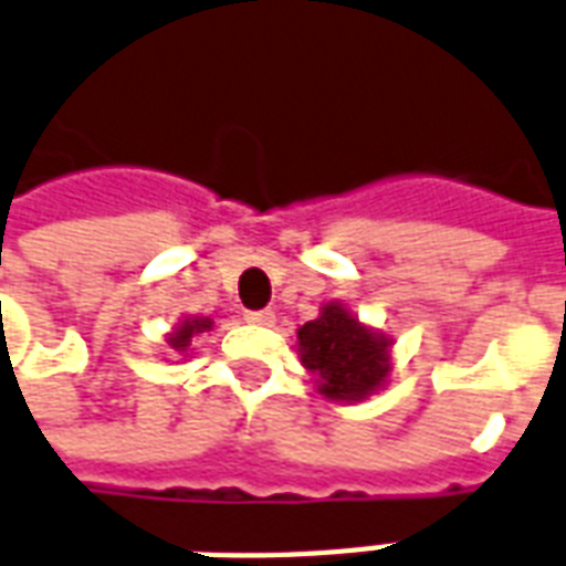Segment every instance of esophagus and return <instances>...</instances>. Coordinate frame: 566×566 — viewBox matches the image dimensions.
<instances>
[{
  "label": "esophagus",
  "mask_w": 566,
  "mask_h": 566,
  "mask_svg": "<svg viewBox=\"0 0 566 566\" xmlns=\"http://www.w3.org/2000/svg\"><path fill=\"white\" fill-rule=\"evenodd\" d=\"M245 323L252 326H273L275 314L270 308H261V312H245Z\"/></svg>",
  "instance_id": "1"
}]
</instances>
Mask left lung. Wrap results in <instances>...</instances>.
<instances>
[{
	"instance_id": "obj_1",
	"label": "left lung",
	"mask_w": 566,
	"mask_h": 566,
	"mask_svg": "<svg viewBox=\"0 0 566 566\" xmlns=\"http://www.w3.org/2000/svg\"><path fill=\"white\" fill-rule=\"evenodd\" d=\"M296 350L329 400H365L386 386L391 370V338L359 323L340 302H326L317 321L296 329Z\"/></svg>"
}]
</instances>
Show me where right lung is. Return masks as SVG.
I'll use <instances>...</instances> for the list:
<instances>
[{"instance_id": "right-lung-1", "label": "right lung", "mask_w": 566, "mask_h": 566, "mask_svg": "<svg viewBox=\"0 0 566 566\" xmlns=\"http://www.w3.org/2000/svg\"><path fill=\"white\" fill-rule=\"evenodd\" d=\"M210 329H213V321H210V317H184V321L175 326V332L168 335L166 344L171 347V350L178 353V356H184V353L189 350L192 338H196V335H201V332H210Z\"/></svg>"}]
</instances>
